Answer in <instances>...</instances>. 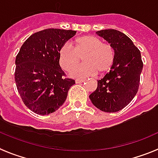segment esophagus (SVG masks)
<instances>
[{
  "label": "esophagus",
  "instance_id": "1",
  "mask_svg": "<svg viewBox=\"0 0 158 158\" xmlns=\"http://www.w3.org/2000/svg\"><path fill=\"white\" fill-rule=\"evenodd\" d=\"M85 80H81V79H76L75 82H76L77 84H81L82 82H84Z\"/></svg>",
  "mask_w": 158,
  "mask_h": 158
}]
</instances>
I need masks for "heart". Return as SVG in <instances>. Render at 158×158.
I'll list each match as a JSON object with an SVG mask.
<instances>
[{
	"instance_id": "heart-1",
	"label": "heart",
	"mask_w": 158,
	"mask_h": 158,
	"mask_svg": "<svg viewBox=\"0 0 158 158\" xmlns=\"http://www.w3.org/2000/svg\"><path fill=\"white\" fill-rule=\"evenodd\" d=\"M85 64L76 67L83 56ZM115 53L110 44H103L94 35H85L77 39L73 48L64 44L59 52V61L61 68L71 72L77 78H85L97 73H104L110 69L114 61ZM77 68H76V67ZM74 69L73 70V69Z\"/></svg>"
}]
</instances>
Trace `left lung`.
<instances>
[{
	"label": "left lung",
	"instance_id": "obj_1",
	"mask_svg": "<svg viewBox=\"0 0 158 158\" xmlns=\"http://www.w3.org/2000/svg\"><path fill=\"white\" fill-rule=\"evenodd\" d=\"M113 47L114 61L109 73L98 81V87L89 95L92 103L105 112L122 110L137 93L143 62L140 52L130 38L116 30L96 32Z\"/></svg>",
	"mask_w": 158,
	"mask_h": 158
}]
</instances>
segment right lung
<instances>
[{
	"label": "right lung",
	"mask_w": 158,
	"mask_h": 158,
	"mask_svg": "<svg viewBox=\"0 0 158 158\" xmlns=\"http://www.w3.org/2000/svg\"><path fill=\"white\" fill-rule=\"evenodd\" d=\"M76 31L46 29L31 35L16 56L15 82L30 110L46 115L57 110L75 81L65 77L59 61L60 49Z\"/></svg>",
	"instance_id": "1"
}]
</instances>
